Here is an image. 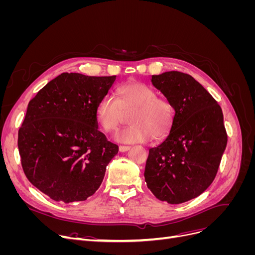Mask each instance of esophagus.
<instances>
[{"label": "esophagus", "mask_w": 255, "mask_h": 255, "mask_svg": "<svg viewBox=\"0 0 255 255\" xmlns=\"http://www.w3.org/2000/svg\"><path fill=\"white\" fill-rule=\"evenodd\" d=\"M130 149L129 145H119V151L120 152H126Z\"/></svg>", "instance_id": "1"}]
</instances>
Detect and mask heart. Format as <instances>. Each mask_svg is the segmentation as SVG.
I'll use <instances>...</instances> for the list:
<instances>
[{
  "label": "heart",
  "mask_w": 255,
  "mask_h": 255,
  "mask_svg": "<svg viewBox=\"0 0 255 255\" xmlns=\"http://www.w3.org/2000/svg\"><path fill=\"white\" fill-rule=\"evenodd\" d=\"M118 98L105 95L100 100L96 119L104 132H115L125 118L129 116L132 125L115 135L120 142H145L163 139L172 128L175 119L173 104L168 99L158 97L157 92L149 85L141 82H130L117 89Z\"/></svg>",
  "instance_id": "1"
}]
</instances>
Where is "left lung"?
<instances>
[{"label": "left lung", "instance_id": "1", "mask_svg": "<svg viewBox=\"0 0 255 255\" xmlns=\"http://www.w3.org/2000/svg\"><path fill=\"white\" fill-rule=\"evenodd\" d=\"M152 84L175 110L168 137L149 150L144 180L161 201L180 204L213 183L228 135L220 105L191 75L169 71L152 75Z\"/></svg>", "mask_w": 255, "mask_h": 255}]
</instances>
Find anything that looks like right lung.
Segmentation results:
<instances>
[{"label": "right lung", "mask_w": 255, "mask_h": 255, "mask_svg": "<svg viewBox=\"0 0 255 255\" xmlns=\"http://www.w3.org/2000/svg\"><path fill=\"white\" fill-rule=\"evenodd\" d=\"M113 76L61 73L30 100L18 133L28 181L54 201H84L101 185L118 145L100 132L96 110Z\"/></svg>", "instance_id": "obj_1"}]
</instances>
